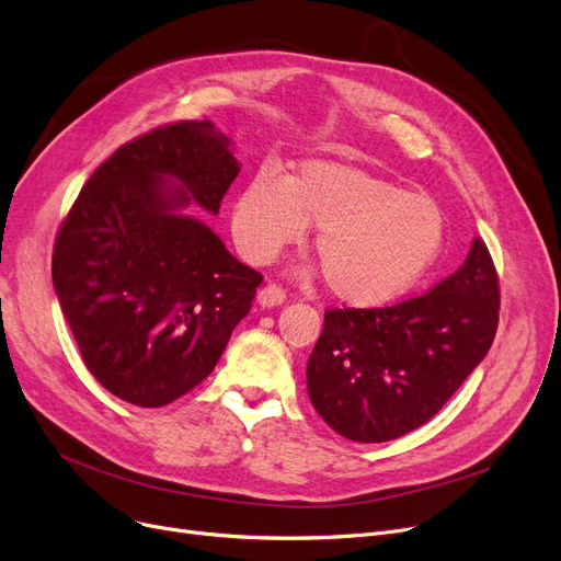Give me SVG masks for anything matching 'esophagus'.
<instances>
[{
    "label": "esophagus",
    "mask_w": 561,
    "mask_h": 561,
    "mask_svg": "<svg viewBox=\"0 0 561 561\" xmlns=\"http://www.w3.org/2000/svg\"><path fill=\"white\" fill-rule=\"evenodd\" d=\"M256 300H259V305L261 307H279L284 300H286V293H284V288L282 286H277V284H268V286H263L259 293H256Z\"/></svg>",
    "instance_id": "obj_1"
}]
</instances>
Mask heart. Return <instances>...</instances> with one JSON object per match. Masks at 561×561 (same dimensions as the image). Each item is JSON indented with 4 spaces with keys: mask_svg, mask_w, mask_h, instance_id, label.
Listing matches in <instances>:
<instances>
[{
    "mask_svg": "<svg viewBox=\"0 0 561 561\" xmlns=\"http://www.w3.org/2000/svg\"><path fill=\"white\" fill-rule=\"evenodd\" d=\"M305 227L316 229L328 288L357 307L416 286L446 241V214L434 197L334 161H305L286 180L256 172L233 199L231 236L250 263H271Z\"/></svg>",
    "mask_w": 561,
    "mask_h": 561,
    "instance_id": "b5f03b06",
    "label": "heart"
}]
</instances>
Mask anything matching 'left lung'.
<instances>
[{
  "label": "left lung",
  "instance_id": "left-lung-1",
  "mask_svg": "<svg viewBox=\"0 0 561 561\" xmlns=\"http://www.w3.org/2000/svg\"><path fill=\"white\" fill-rule=\"evenodd\" d=\"M500 286L484 241L423 296L330 309L307 364L309 398L334 432L381 444L425 425L486 357Z\"/></svg>",
  "mask_w": 561,
  "mask_h": 561
}]
</instances>
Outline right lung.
Listing matches in <instances>:
<instances>
[{
	"label": "right lung",
	"instance_id": "obj_1",
	"mask_svg": "<svg viewBox=\"0 0 561 561\" xmlns=\"http://www.w3.org/2000/svg\"><path fill=\"white\" fill-rule=\"evenodd\" d=\"M239 170L209 121L172 123L117 147L58 227L54 290L108 393L138 407L182 398L250 313L261 273L180 214L191 199L218 214Z\"/></svg>",
	"mask_w": 561,
	"mask_h": 561
}]
</instances>
